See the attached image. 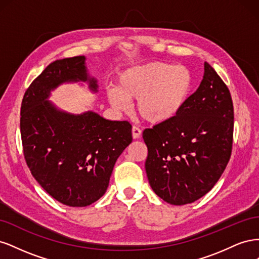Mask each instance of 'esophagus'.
<instances>
[{
	"label": "esophagus",
	"instance_id": "34e87169",
	"mask_svg": "<svg viewBox=\"0 0 259 259\" xmlns=\"http://www.w3.org/2000/svg\"><path fill=\"white\" fill-rule=\"evenodd\" d=\"M132 135L134 139H138L140 136H142V131H140L138 127L134 126L132 128Z\"/></svg>",
	"mask_w": 259,
	"mask_h": 259
}]
</instances>
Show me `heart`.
I'll return each instance as SVG.
<instances>
[{"label":"heart","instance_id":"b5f03b06","mask_svg":"<svg viewBox=\"0 0 259 259\" xmlns=\"http://www.w3.org/2000/svg\"><path fill=\"white\" fill-rule=\"evenodd\" d=\"M194 89V75L186 66L152 61L124 70L116 88L107 91L109 104L117 112L126 111L136 100L135 111L148 123H167L184 110Z\"/></svg>","mask_w":259,"mask_h":259}]
</instances>
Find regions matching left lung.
I'll use <instances>...</instances> for the list:
<instances>
[{"mask_svg":"<svg viewBox=\"0 0 259 259\" xmlns=\"http://www.w3.org/2000/svg\"><path fill=\"white\" fill-rule=\"evenodd\" d=\"M233 136L230 92L207 62L184 110L147 128L146 173L156 195L173 205L199 200L215 186L229 162Z\"/></svg>","mask_w":259,"mask_h":259,"instance_id":"8db88e82","label":"left lung"}]
</instances>
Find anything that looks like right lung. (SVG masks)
Segmentation results:
<instances>
[{
	"mask_svg": "<svg viewBox=\"0 0 259 259\" xmlns=\"http://www.w3.org/2000/svg\"><path fill=\"white\" fill-rule=\"evenodd\" d=\"M86 57L55 60L31 83L22 99L20 132L27 165L36 182L62 204L82 207L99 200L114 164L132 143V125L94 111L61 110L49 100L59 85L82 82L98 92Z\"/></svg>",
	"mask_w": 259,
	"mask_h": 259,
	"instance_id": "right-lung-1",
	"label": "right lung"
}]
</instances>
